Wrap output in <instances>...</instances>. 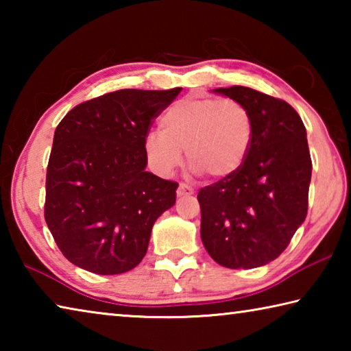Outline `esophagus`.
I'll use <instances>...</instances> for the list:
<instances>
[{
    "label": "esophagus",
    "mask_w": 351,
    "mask_h": 351,
    "mask_svg": "<svg viewBox=\"0 0 351 351\" xmlns=\"http://www.w3.org/2000/svg\"><path fill=\"white\" fill-rule=\"evenodd\" d=\"M176 195H178V197H189V195H193V189L190 187L189 184H186V182H181L180 186H178Z\"/></svg>",
    "instance_id": "obj_1"
}]
</instances>
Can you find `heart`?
Segmentation results:
<instances>
[{"label": "heart", "mask_w": 351, "mask_h": 351, "mask_svg": "<svg viewBox=\"0 0 351 351\" xmlns=\"http://www.w3.org/2000/svg\"><path fill=\"white\" fill-rule=\"evenodd\" d=\"M252 136V116L239 100L190 96L169 106L159 119V133L148 134L144 147L164 175L181 164L186 152L195 171L223 180L240 170Z\"/></svg>", "instance_id": "1"}]
</instances>
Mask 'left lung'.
<instances>
[{"label": "left lung", "mask_w": 351, "mask_h": 351, "mask_svg": "<svg viewBox=\"0 0 351 351\" xmlns=\"http://www.w3.org/2000/svg\"><path fill=\"white\" fill-rule=\"evenodd\" d=\"M252 116L240 170L203 187L201 240L218 265L251 269L276 260L305 221L311 181L306 130L289 104L246 86L217 88Z\"/></svg>", "instance_id": "1"}]
</instances>
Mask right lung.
<instances>
[{
    "label": "right lung",
    "instance_id": "obj_1",
    "mask_svg": "<svg viewBox=\"0 0 351 351\" xmlns=\"http://www.w3.org/2000/svg\"><path fill=\"white\" fill-rule=\"evenodd\" d=\"M181 88L119 90L74 106L58 123L46 173L45 219L71 263L122 274L147 254L178 182L145 171V138Z\"/></svg>",
    "mask_w": 351,
    "mask_h": 351
}]
</instances>
